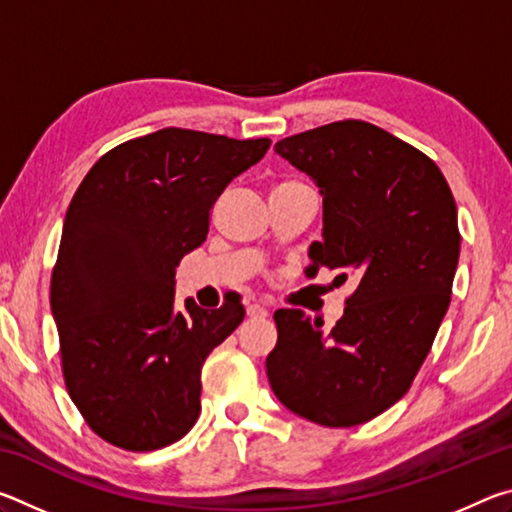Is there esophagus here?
<instances>
[{"label": "esophagus", "mask_w": 512, "mask_h": 512, "mask_svg": "<svg viewBox=\"0 0 512 512\" xmlns=\"http://www.w3.org/2000/svg\"><path fill=\"white\" fill-rule=\"evenodd\" d=\"M246 314L250 320H262L268 316V311L262 305H248L246 307Z\"/></svg>", "instance_id": "obj_1"}]
</instances>
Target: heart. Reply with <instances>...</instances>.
Wrapping results in <instances>:
<instances>
[{
  "label": "heart",
  "mask_w": 512,
  "mask_h": 512,
  "mask_svg": "<svg viewBox=\"0 0 512 512\" xmlns=\"http://www.w3.org/2000/svg\"><path fill=\"white\" fill-rule=\"evenodd\" d=\"M293 185H300V183H296V180H284V183H280V185H277L275 189H282V187H293ZM275 189H273V192H275Z\"/></svg>",
  "instance_id": "heart-1"
}]
</instances>
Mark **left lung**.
<instances>
[{
  "label": "left lung",
  "instance_id": "left-lung-1",
  "mask_svg": "<svg viewBox=\"0 0 512 512\" xmlns=\"http://www.w3.org/2000/svg\"><path fill=\"white\" fill-rule=\"evenodd\" d=\"M275 151L323 196L307 271L354 275L357 289L332 329L277 309L266 375L300 418L354 427L402 400L447 314L461 253L452 189L422 151L359 119L284 137Z\"/></svg>",
  "mask_w": 512,
  "mask_h": 512
}]
</instances>
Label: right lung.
Returning <instances> with one entry per match:
<instances>
[{
	"label": "right lung",
	"mask_w": 512,
	"mask_h": 512,
	"mask_svg": "<svg viewBox=\"0 0 512 512\" xmlns=\"http://www.w3.org/2000/svg\"><path fill=\"white\" fill-rule=\"evenodd\" d=\"M268 146L162 128L101 155L76 189L51 314L67 393L106 443L153 452L198 420L203 363L246 311L239 296L178 307L176 266L205 241L216 198Z\"/></svg>",
	"instance_id": "right-lung-1"
}]
</instances>
